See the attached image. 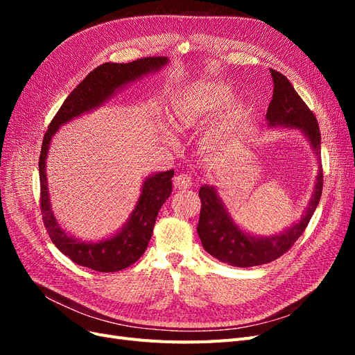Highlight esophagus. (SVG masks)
Here are the masks:
<instances>
[{
  "mask_svg": "<svg viewBox=\"0 0 355 355\" xmlns=\"http://www.w3.org/2000/svg\"><path fill=\"white\" fill-rule=\"evenodd\" d=\"M175 187L178 189H189L192 187V178L189 175L180 173L175 178Z\"/></svg>",
  "mask_w": 355,
  "mask_h": 355,
  "instance_id": "1",
  "label": "esophagus"
}]
</instances>
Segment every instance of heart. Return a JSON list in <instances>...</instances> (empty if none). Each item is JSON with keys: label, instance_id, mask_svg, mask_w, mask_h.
<instances>
[{"label": "heart", "instance_id": "1", "mask_svg": "<svg viewBox=\"0 0 355 355\" xmlns=\"http://www.w3.org/2000/svg\"><path fill=\"white\" fill-rule=\"evenodd\" d=\"M234 96V85L227 81H204L191 85L178 96L173 103L175 128L185 132L189 128L206 125L219 115L204 133L202 145L210 149L228 146L239 136L245 118V105L243 102L231 103ZM167 142L171 145L176 144V136L167 133Z\"/></svg>", "mask_w": 355, "mask_h": 355}]
</instances>
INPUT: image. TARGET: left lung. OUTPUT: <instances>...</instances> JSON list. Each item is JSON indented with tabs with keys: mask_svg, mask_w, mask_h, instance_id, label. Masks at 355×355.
<instances>
[{
	"mask_svg": "<svg viewBox=\"0 0 355 355\" xmlns=\"http://www.w3.org/2000/svg\"><path fill=\"white\" fill-rule=\"evenodd\" d=\"M271 77L274 93L266 111L268 125L295 128L302 133L317 158L318 173L302 218L274 235H253L241 230L232 219L218 194V189L213 185H202L200 188L201 211L197 232L204 250L218 261L239 268L270 263L284 254L305 231L318 206L323 189V168L320 159L321 135L315 116L283 73L271 69Z\"/></svg>",
	"mask_w": 355,
	"mask_h": 355,
	"instance_id": "1",
	"label": "left lung"
}]
</instances>
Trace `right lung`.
I'll use <instances>...</instances> for the list:
<instances>
[{
	"instance_id": "1",
	"label": "right lung",
	"mask_w": 355,
	"mask_h": 355,
	"mask_svg": "<svg viewBox=\"0 0 355 355\" xmlns=\"http://www.w3.org/2000/svg\"><path fill=\"white\" fill-rule=\"evenodd\" d=\"M167 58H145L130 63H103L93 69L71 92L44 135L38 163L42 220L53 244L77 265L99 272H115L135 263L145 253L158 211L171 194L173 188L171 178L175 175V170L157 171L145 178L133 211L123 227L111 237L99 241H83L63 230L55 216V211L51 210L46 173L51 139L62 125L101 108L118 92L146 77L148 73L161 71L167 67Z\"/></svg>"
}]
</instances>
